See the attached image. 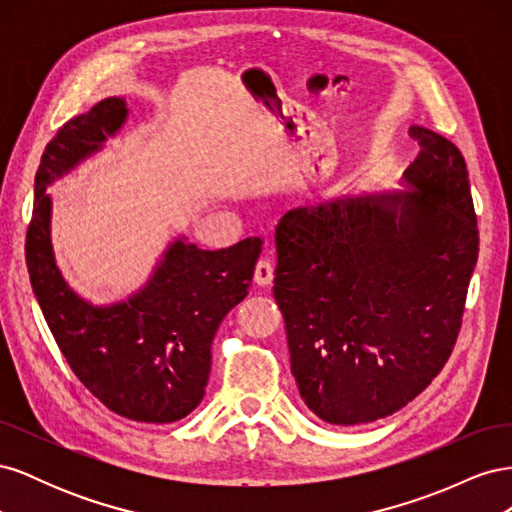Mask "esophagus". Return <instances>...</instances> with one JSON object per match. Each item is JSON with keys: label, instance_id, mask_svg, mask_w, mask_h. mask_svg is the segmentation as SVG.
Listing matches in <instances>:
<instances>
[{"label": "esophagus", "instance_id": "esophagus-1", "mask_svg": "<svg viewBox=\"0 0 512 512\" xmlns=\"http://www.w3.org/2000/svg\"><path fill=\"white\" fill-rule=\"evenodd\" d=\"M273 282V265L269 260L260 258L254 267V284L269 286Z\"/></svg>", "mask_w": 512, "mask_h": 512}]
</instances>
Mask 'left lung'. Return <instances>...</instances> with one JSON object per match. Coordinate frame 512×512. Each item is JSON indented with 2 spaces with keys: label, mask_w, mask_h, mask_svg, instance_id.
Masks as SVG:
<instances>
[{
  "label": "left lung",
  "mask_w": 512,
  "mask_h": 512,
  "mask_svg": "<svg viewBox=\"0 0 512 512\" xmlns=\"http://www.w3.org/2000/svg\"><path fill=\"white\" fill-rule=\"evenodd\" d=\"M423 151L401 190L288 211L273 297L301 399L331 425L404 408L451 356L478 260L461 151L412 126Z\"/></svg>",
  "instance_id": "8db88e82"
}]
</instances>
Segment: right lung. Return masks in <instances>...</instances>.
<instances>
[{"mask_svg":"<svg viewBox=\"0 0 512 512\" xmlns=\"http://www.w3.org/2000/svg\"><path fill=\"white\" fill-rule=\"evenodd\" d=\"M126 98H106L72 117L46 145L27 230V271L46 324L68 365L102 404L138 423H175L205 397L220 322L252 286L258 237L200 250L168 241L147 282L115 303H91L61 273L53 250V196L46 190L96 156L126 126Z\"/></svg>","mask_w":512,"mask_h":512,"instance_id":"right-lung-1","label":"right lung"}]
</instances>
